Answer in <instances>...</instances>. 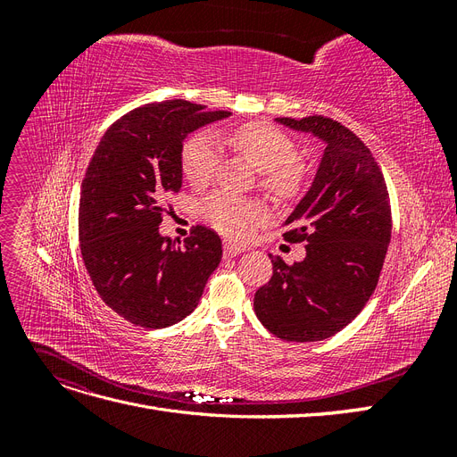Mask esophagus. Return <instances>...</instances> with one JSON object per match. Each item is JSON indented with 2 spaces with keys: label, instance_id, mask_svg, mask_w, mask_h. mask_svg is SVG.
Listing matches in <instances>:
<instances>
[{
  "label": "esophagus",
  "instance_id": "1",
  "mask_svg": "<svg viewBox=\"0 0 457 457\" xmlns=\"http://www.w3.org/2000/svg\"><path fill=\"white\" fill-rule=\"evenodd\" d=\"M223 250H225V255H227V257H237V255H240L242 252H245V245L234 244V242L227 240L225 245H223Z\"/></svg>",
  "mask_w": 457,
  "mask_h": 457
}]
</instances>
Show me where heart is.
Masks as SVG:
<instances>
[{"label": "heart", "mask_w": 457, "mask_h": 457, "mask_svg": "<svg viewBox=\"0 0 457 457\" xmlns=\"http://www.w3.org/2000/svg\"><path fill=\"white\" fill-rule=\"evenodd\" d=\"M217 145L228 146L250 162L261 173V187L274 198H292L305 183V165L295 158V143L278 128L252 121L215 133V141L207 135H195L183 145L181 171L195 188L207 187L215 177L219 165ZM202 215L227 237L244 238L262 212L253 202L228 192H213L202 202Z\"/></svg>", "instance_id": "heart-1"}]
</instances>
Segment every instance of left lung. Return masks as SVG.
<instances>
[{
	"instance_id": "left-lung-1",
	"label": "left lung",
	"mask_w": 457,
	"mask_h": 457,
	"mask_svg": "<svg viewBox=\"0 0 457 457\" xmlns=\"http://www.w3.org/2000/svg\"><path fill=\"white\" fill-rule=\"evenodd\" d=\"M312 133L326 148L314 181L284 220V238L307 242V257L272 261L270 280L255 297V314L284 341H322L351 324L378 286L391 242V202L370 148L324 116L276 118Z\"/></svg>"
}]
</instances>
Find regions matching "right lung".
Here are the masks:
<instances>
[{"label": "right lung", "mask_w": 457, "mask_h": 457, "mask_svg": "<svg viewBox=\"0 0 457 457\" xmlns=\"http://www.w3.org/2000/svg\"><path fill=\"white\" fill-rule=\"evenodd\" d=\"M183 99L131 110L106 129L87 165L79 196V247L96 294L128 322L158 329L198 307L223 245L195 227L177 245L162 237L163 198L183 185L187 135L228 118Z\"/></svg>", "instance_id": "add662e5"}]
</instances>
